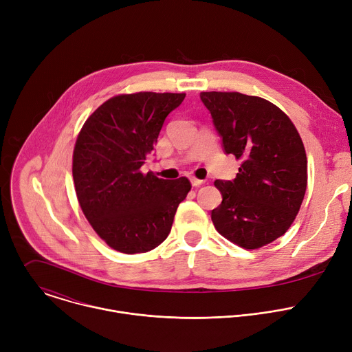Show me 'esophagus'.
I'll return each mask as SVG.
<instances>
[{
	"instance_id": "esophagus-1",
	"label": "esophagus",
	"mask_w": 352,
	"mask_h": 352,
	"mask_svg": "<svg viewBox=\"0 0 352 352\" xmlns=\"http://www.w3.org/2000/svg\"><path fill=\"white\" fill-rule=\"evenodd\" d=\"M190 184H192V186H200V185H204L205 184V181L204 179H197V178H190Z\"/></svg>"
}]
</instances>
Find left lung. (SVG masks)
Instances as JSON below:
<instances>
[{"label":"left lung","instance_id":"obj_1","mask_svg":"<svg viewBox=\"0 0 352 352\" xmlns=\"http://www.w3.org/2000/svg\"><path fill=\"white\" fill-rule=\"evenodd\" d=\"M226 155L241 160L232 181H214L223 202L212 210L216 230L245 249L285 234L308 184L305 147L291 120L273 103L238 91H202Z\"/></svg>","mask_w":352,"mask_h":352}]
</instances>
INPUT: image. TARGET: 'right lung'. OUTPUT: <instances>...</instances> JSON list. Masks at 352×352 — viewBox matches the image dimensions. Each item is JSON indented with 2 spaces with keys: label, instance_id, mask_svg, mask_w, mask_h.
I'll list each match as a JSON object with an SVG mask.
<instances>
[{
  "label": "right lung",
  "instance_id": "right-lung-1",
  "mask_svg": "<svg viewBox=\"0 0 352 352\" xmlns=\"http://www.w3.org/2000/svg\"><path fill=\"white\" fill-rule=\"evenodd\" d=\"M185 93L139 91L114 96L83 124L74 148L72 175L80 209L109 246L143 254L170 234L188 178L162 179L140 167L166 117Z\"/></svg>",
  "mask_w": 352,
  "mask_h": 352
}]
</instances>
